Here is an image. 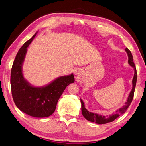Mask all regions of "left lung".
<instances>
[{"instance_id":"obj_1","label":"left lung","mask_w":146,"mask_h":146,"mask_svg":"<svg viewBox=\"0 0 146 146\" xmlns=\"http://www.w3.org/2000/svg\"><path fill=\"white\" fill-rule=\"evenodd\" d=\"M125 50L126 51V52H127L128 57H129L128 63L131 67H133L134 69V76L133 77V79H132V89L128 96L127 102L125 103V104L121 108L117 110L114 114L110 115L109 117L108 116V117H106L104 115H101L98 114H95V113L89 112L86 109L83 100L80 99V102H81L82 114L84 117H85V119H87V121H90L92 122H95L96 124H106V123L113 122L115 119H117L118 117H119L120 115L125 113L126 110L127 109V108L131 104L132 100L133 99L134 94L135 85H136L137 70H136V68H135V64L133 62V57H132L131 52L127 48H125Z\"/></svg>"}]
</instances>
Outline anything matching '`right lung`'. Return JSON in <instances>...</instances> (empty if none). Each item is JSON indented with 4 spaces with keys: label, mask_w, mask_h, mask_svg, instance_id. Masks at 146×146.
Here are the masks:
<instances>
[{
    "label": "right lung",
    "mask_w": 146,
    "mask_h": 146,
    "mask_svg": "<svg viewBox=\"0 0 146 146\" xmlns=\"http://www.w3.org/2000/svg\"><path fill=\"white\" fill-rule=\"evenodd\" d=\"M37 32L19 49L13 63L11 74V86L13 99L22 112L34 117H46L54 112L60 97L70 83L74 82L73 74L57 77L43 87H34L24 79L22 64L27 48Z\"/></svg>",
    "instance_id": "1"
}]
</instances>
